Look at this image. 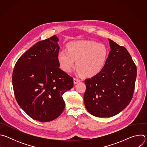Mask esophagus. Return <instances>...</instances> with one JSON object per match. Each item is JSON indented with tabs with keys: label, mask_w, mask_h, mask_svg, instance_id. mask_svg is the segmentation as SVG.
Returning a JSON list of instances; mask_svg holds the SVG:
<instances>
[{
	"label": "esophagus",
	"mask_w": 147,
	"mask_h": 147,
	"mask_svg": "<svg viewBox=\"0 0 147 147\" xmlns=\"http://www.w3.org/2000/svg\"><path fill=\"white\" fill-rule=\"evenodd\" d=\"M81 80L80 79H78V78H74V84H76L77 83H78Z\"/></svg>",
	"instance_id": "1"
}]
</instances>
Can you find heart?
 I'll return each instance as SVG.
<instances>
[{"instance_id":"obj_1","label":"heart","mask_w":147,"mask_h":147,"mask_svg":"<svg viewBox=\"0 0 147 147\" xmlns=\"http://www.w3.org/2000/svg\"><path fill=\"white\" fill-rule=\"evenodd\" d=\"M107 56L108 50L104 45L90 40H79L70 44L68 51L60 52L57 58L65 71L70 72L77 60V73L92 77L102 70Z\"/></svg>"}]
</instances>
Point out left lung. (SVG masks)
I'll use <instances>...</instances> for the list:
<instances>
[{
    "mask_svg": "<svg viewBox=\"0 0 147 147\" xmlns=\"http://www.w3.org/2000/svg\"><path fill=\"white\" fill-rule=\"evenodd\" d=\"M111 51L102 70L85 80L84 101L88 112L98 117H110L130 102L137 68L126 48L109 39Z\"/></svg>",
    "mask_w": 147,
    "mask_h": 147,
    "instance_id": "obj_1",
    "label": "left lung"
}]
</instances>
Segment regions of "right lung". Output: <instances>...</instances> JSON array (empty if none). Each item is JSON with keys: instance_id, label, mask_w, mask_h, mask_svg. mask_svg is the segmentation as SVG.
<instances>
[{"instance_id": "1", "label": "right lung", "mask_w": 147, "mask_h": 147, "mask_svg": "<svg viewBox=\"0 0 147 147\" xmlns=\"http://www.w3.org/2000/svg\"><path fill=\"white\" fill-rule=\"evenodd\" d=\"M59 38L38 42L14 66L12 83L16 99L30 117L48 122L58 117L65 103L62 95L73 87V78L61 70L57 56Z\"/></svg>"}]
</instances>
